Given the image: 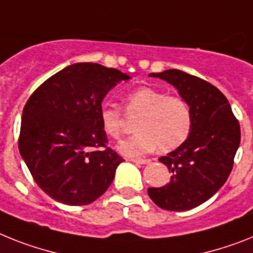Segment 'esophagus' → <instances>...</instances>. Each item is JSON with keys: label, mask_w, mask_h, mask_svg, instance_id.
Here are the masks:
<instances>
[{"label": "esophagus", "mask_w": 253, "mask_h": 253, "mask_svg": "<svg viewBox=\"0 0 253 253\" xmlns=\"http://www.w3.org/2000/svg\"><path fill=\"white\" fill-rule=\"evenodd\" d=\"M131 162L133 163H136V165H148V163H150L149 159H131Z\"/></svg>", "instance_id": "esophagus-1"}]
</instances>
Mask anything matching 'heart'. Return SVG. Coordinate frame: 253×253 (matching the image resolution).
<instances>
[{
    "label": "heart",
    "mask_w": 253,
    "mask_h": 253,
    "mask_svg": "<svg viewBox=\"0 0 253 253\" xmlns=\"http://www.w3.org/2000/svg\"><path fill=\"white\" fill-rule=\"evenodd\" d=\"M123 107L128 116H136L135 130L130 139L118 145L123 156L139 157L156 149L171 152L185 143L192 131V110L185 99L167 95L154 87L135 88L125 96ZM100 123L104 132L113 139H120L123 131L122 110L113 105H103Z\"/></svg>",
    "instance_id": "heart-1"
}]
</instances>
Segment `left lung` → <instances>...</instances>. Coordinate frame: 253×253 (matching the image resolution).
I'll return each instance as SVG.
<instances>
[{"label": "left lung", "instance_id": "1", "mask_svg": "<svg viewBox=\"0 0 253 253\" xmlns=\"http://www.w3.org/2000/svg\"><path fill=\"white\" fill-rule=\"evenodd\" d=\"M167 81L192 110V131L185 143L159 158L172 172L169 184L149 188L158 207L186 211L205 203L228 180L241 143V127L228 99L213 84L179 69L150 73Z\"/></svg>", "mask_w": 253, "mask_h": 253}]
</instances>
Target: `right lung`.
Segmentation results:
<instances>
[{"instance_id":"right-lung-1","label":"right lung","mask_w":253,"mask_h":253,"mask_svg":"<svg viewBox=\"0 0 253 253\" xmlns=\"http://www.w3.org/2000/svg\"><path fill=\"white\" fill-rule=\"evenodd\" d=\"M130 76L96 63L68 65L31 95L19 152L37 185L56 202L90 205L105 193L123 159L100 123L105 95Z\"/></svg>"}]
</instances>
